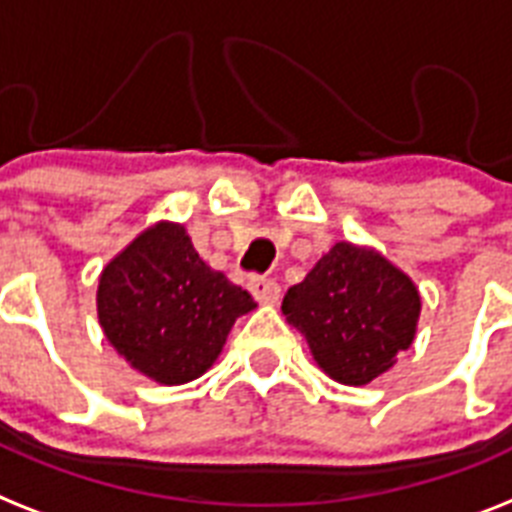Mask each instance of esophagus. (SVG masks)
Instances as JSON below:
<instances>
[{"instance_id": "esophagus-1", "label": "esophagus", "mask_w": 512, "mask_h": 512, "mask_svg": "<svg viewBox=\"0 0 512 512\" xmlns=\"http://www.w3.org/2000/svg\"><path fill=\"white\" fill-rule=\"evenodd\" d=\"M248 290L253 293V298L259 303H277L280 301V285L269 277H251L248 282Z\"/></svg>"}]
</instances>
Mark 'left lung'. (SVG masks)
Here are the masks:
<instances>
[{
    "label": "left lung",
    "instance_id": "left-lung-1",
    "mask_svg": "<svg viewBox=\"0 0 512 512\" xmlns=\"http://www.w3.org/2000/svg\"><path fill=\"white\" fill-rule=\"evenodd\" d=\"M282 314L342 384H369L411 348L421 298L398 266L371 248L335 243L285 293Z\"/></svg>",
    "mask_w": 512,
    "mask_h": 512
}]
</instances>
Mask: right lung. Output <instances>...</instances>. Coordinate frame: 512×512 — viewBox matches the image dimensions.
I'll use <instances>...</instances> for the list:
<instances>
[{"instance_id": "add662e5", "label": "right lung", "mask_w": 512, "mask_h": 512, "mask_svg": "<svg viewBox=\"0 0 512 512\" xmlns=\"http://www.w3.org/2000/svg\"><path fill=\"white\" fill-rule=\"evenodd\" d=\"M99 324L112 348L159 384L198 379L217 361L248 290L201 261L183 225L159 222L99 277Z\"/></svg>"}]
</instances>
